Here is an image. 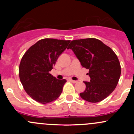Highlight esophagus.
Listing matches in <instances>:
<instances>
[{"label":"esophagus","instance_id":"esophagus-1","mask_svg":"<svg viewBox=\"0 0 134 134\" xmlns=\"http://www.w3.org/2000/svg\"><path fill=\"white\" fill-rule=\"evenodd\" d=\"M69 81H70V82H72V83H76V82H77V81L73 80H71V79H70Z\"/></svg>","mask_w":134,"mask_h":134}]
</instances>
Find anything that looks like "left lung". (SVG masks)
<instances>
[{
  "label": "left lung",
  "mask_w": 134,
  "mask_h": 134,
  "mask_svg": "<svg viewBox=\"0 0 134 134\" xmlns=\"http://www.w3.org/2000/svg\"><path fill=\"white\" fill-rule=\"evenodd\" d=\"M74 52L83 67L89 69L90 82L80 95L90 102H100L115 89L121 68L117 55L111 48L95 38L73 40L67 47Z\"/></svg>",
  "instance_id": "8db88e82"
}]
</instances>
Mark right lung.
<instances>
[{
    "instance_id": "obj_1",
    "label": "right lung",
    "mask_w": 134,
    "mask_h": 134,
    "mask_svg": "<svg viewBox=\"0 0 134 134\" xmlns=\"http://www.w3.org/2000/svg\"><path fill=\"white\" fill-rule=\"evenodd\" d=\"M70 41L43 39L30 47L23 56L19 69L20 80L32 99L47 104L60 96L67 81L56 79L49 72Z\"/></svg>"
}]
</instances>
